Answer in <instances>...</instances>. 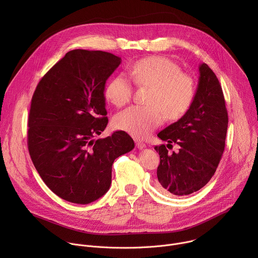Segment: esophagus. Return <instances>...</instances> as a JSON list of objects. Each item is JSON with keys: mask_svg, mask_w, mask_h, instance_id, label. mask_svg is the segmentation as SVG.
Returning a JSON list of instances; mask_svg holds the SVG:
<instances>
[{"mask_svg": "<svg viewBox=\"0 0 258 258\" xmlns=\"http://www.w3.org/2000/svg\"><path fill=\"white\" fill-rule=\"evenodd\" d=\"M135 142H136V146H137L138 149H144V148H146V144H145L144 142H142L141 140L136 139Z\"/></svg>", "mask_w": 258, "mask_h": 258, "instance_id": "34e87169", "label": "esophagus"}]
</instances>
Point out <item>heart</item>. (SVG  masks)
Returning <instances> with one entry per match:
<instances>
[{
  "label": "heart",
  "mask_w": 258,
  "mask_h": 258,
  "mask_svg": "<svg viewBox=\"0 0 258 258\" xmlns=\"http://www.w3.org/2000/svg\"><path fill=\"white\" fill-rule=\"evenodd\" d=\"M133 81L140 87H150L148 106H131L113 118L115 128L137 137L145 138L159 126L165 115L175 119L185 114L191 107L196 84L188 73L172 60L153 56L141 59L130 69ZM134 93L132 81L119 75L110 81L105 90L106 99L120 107L131 101Z\"/></svg>",
  "instance_id": "1"
}]
</instances>
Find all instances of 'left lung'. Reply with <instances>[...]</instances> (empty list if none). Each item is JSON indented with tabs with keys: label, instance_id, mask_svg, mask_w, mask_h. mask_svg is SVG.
I'll list each match as a JSON object with an SVG mask.
<instances>
[{
	"label": "left lung",
	"instance_id": "left-lung-1",
	"mask_svg": "<svg viewBox=\"0 0 258 258\" xmlns=\"http://www.w3.org/2000/svg\"><path fill=\"white\" fill-rule=\"evenodd\" d=\"M199 72L196 95L186 114L157 135L168 143L154 147L160 156L157 186L165 194L185 196L203 188L225 150L228 111L222 86L207 64L202 63ZM172 142L180 146L176 154L166 148Z\"/></svg>",
	"mask_w": 258,
	"mask_h": 258
}]
</instances>
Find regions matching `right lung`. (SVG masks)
I'll use <instances>...</instances> for the list:
<instances>
[{
	"instance_id": "add662e5",
	"label": "right lung",
	"mask_w": 258,
	"mask_h": 258,
	"mask_svg": "<svg viewBox=\"0 0 258 258\" xmlns=\"http://www.w3.org/2000/svg\"><path fill=\"white\" fill-rule=\"evenodd\" d=\"M121 58L72 50L42 78L28 115L27 147L44 182L60 198L89 204L110 188L114 160L135 147L123 131L96 140L107 126L104 90Z\"/></svg>"
}]
</instances>
